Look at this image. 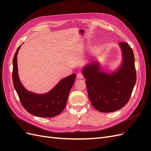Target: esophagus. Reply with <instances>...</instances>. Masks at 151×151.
I'll use <instances>...</instances> for the list:
<instances>
[{
    "mask_svg": "<svg viewBox=\"0 0 151 151\" xmlns=\"http://www.w3.org/2000/svg\"><path fill=\"white\" fill-rule=\"evenodd\" d=\"M77 78H78L79 79H83V74H81V73H80V72H78L77 74Z\"/></svg>",
    "mask_w": 151,
    "mask_h": 151,
    "instance_id": "1",
    "label": "esophagus"
}]
</instances>
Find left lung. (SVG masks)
Returning a JSON list of instances; mask_svg holds the SVG:
<instances>
[{
    "label": "left lung",
    "mask_w": 151,
    "mask_h": 151,
    "mask_svg": "<svg viewBox=\"0 0 151 151\" xmlns=\"http://www.w3.org/2000/svg\"><path fill=\"white\" fill-rule=\"evenodd\" d=\"M118 44L122 61L116 70L104 72L99 63L95 60L86 64L82 69L91 104L100 112L116 111L124 106L136 83L133 50L127 43Z\"/></svg>",
    "instance_id": "1"
}]
</instances>
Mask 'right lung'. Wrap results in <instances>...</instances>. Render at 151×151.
Instances as JSON below:
<instances>
[{
  "mask_svg": "<svg viewBox=\"0 0 151 151\" xmlns=\"http://www.w3.org/2000/svg\"><path fill=\"white\" fill-rule=\"evenodd\" d=\"M21 46L18 47L13 58L12 80L22 105L27 111L36 116L48 118L58 115L66 106L76 74H73L62 79L47 93L36 94L29 91L22 84L18 75L17 55Z\"/></svg>",
  "mask_w": 151,
  "mask_h": 151,
  "instance_id": "obj_1",
  "label": "right lung"
}]
</instances>
